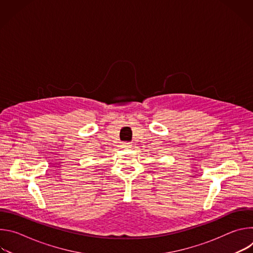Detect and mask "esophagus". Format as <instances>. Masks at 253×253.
<instances>
[{"label": "esophagus", "mask_w": 253, "mask_h": 253, "mask_svg": "<svg viewBox=\"0 0 253 253\" xmlns=\"http://www.w3.org/2000/svg\"><path fill=\"white\" fill-rule=\"evenodd\" d=\"M122 146L124 148H130V147H132V144L130 142H123L122 143Z\"/></svg>", "instance_id": "1"}]
</instances>
